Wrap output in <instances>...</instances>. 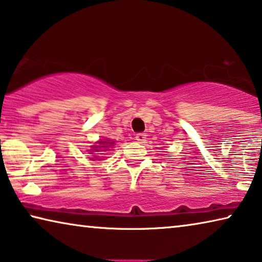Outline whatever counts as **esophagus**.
Returning a JSON list of instances; mask_svg holds the SVG:
<instances>
[{"label":"esophagus","mask_w":262,"mask_h":262,"mask_svg":"<svg viewBox=\"0 0 262 262\" xmlns=\"http://www.w3.org/2000/svg\"><path fill=\"white\" fill-rule=\"evenodd\" d=\"M136 140H137V142H139V143H144L145 140H146V135L142 134V132H140V134H137L136 135Z\"/></svg>","instance_id":"1"}]
</instances>
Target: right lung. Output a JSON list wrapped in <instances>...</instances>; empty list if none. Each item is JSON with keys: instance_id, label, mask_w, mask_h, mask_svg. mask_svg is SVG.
Masks as SVG:
<instances>
[{"instance_id": "right-lung-1", "label": "right lung", "mask_w": 262, "mask_h": 262, "mask_svg": "<svg viewBox=\"0 0 262 262\" xmlns=\"http://www.w3.org/2000/svg\"><path fill=\"white\" fill-rule=\"evenodd\" d=\"M99 144L104 145V146H99V147H108L111 144H114V143H112V142L110 143V142H108V140H107V142H99Z\"/></svg>"}]
</instances>
